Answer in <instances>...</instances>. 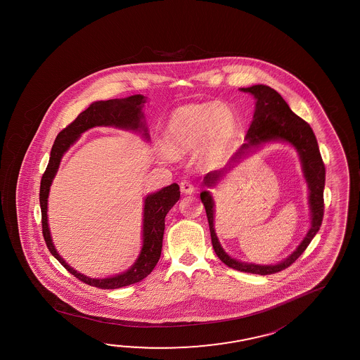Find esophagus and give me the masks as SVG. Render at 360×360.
Returning a JSON list of instances; mask_svg holds the SVG:
<instances>
[{"label": "esophagus", "instance_id": "1", "mask_svg": "<svg viewBox=\"0 0 360 360\" xmlns=\"http://www.w3.org/2000/svg\"><path fill=\"white\" fill-rule=\"evenodd\" d=\"M179 187H181V191L186 193V195H190V193L195 191L193 184H191L190 181H186V179L179 184Z\"/></svg>", "mask_w": 360, "mask_h": 360}]
</instances>
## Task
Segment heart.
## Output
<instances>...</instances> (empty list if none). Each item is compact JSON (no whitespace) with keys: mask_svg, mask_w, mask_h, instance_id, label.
<instances>
[{"mask_svg":"<svg viewBox=\"0 0 360 360\" xmlns=\"http://www.w3.org/2000/svg\"><path fill=\"white\" fill-rule=\"evenodd\" d=\"M236 131V117L229 107L217 103L192 104L176 110L170 118L167 139L176 153L193 149L214 155L224 149Z\"/></svg>","mask_w":360,"mask_h":360,"instance_id":"heart-1","label":"heart"}]
</instances>
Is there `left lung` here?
<instances>
[{
	"label": "left lung",
	"instance_id": "1",
	"mask_svg": "<svg viewBox=\"0 0 360 360\" xmlns=\"http://www.w3.org/2000/svg\"><path fill=\"white\" fill-rule=\"evenodd\" d=\"M242 90L255 95L257 103H256V109L253 115V121L245 135L247 143H243L238 149L237 153L231 156L229 164L238 163L247 154V151H250L253 146H257L259 143H266V141L284 140L292 143V146H295V149L298 150L305 179L309 187L312 226L298 248L278 265L245 264L229 257L217 240L215 229H214V201L211 198L210 193L204 191L201 193V201L206 210L209 226H210L211 242L217 257L220 258L228 267H231L237 271L251 272L258 275H271V274L283 271L294 264L300 257V255L307 250V247L309 245L311 240L319 231V226L322 224V219H323V211H325V204H323L325 164L322 160L319 143L311 126L289 108L288 103L285 102L276 90L266 85H255L251 88H243ZM224 170H212L210 173H207L205 176V184L212 186V184H215L219 179V176H221L224 173Z\"/></svg>",
	"mask_w": 360,
	"mask_h": 360
}]
</instances>
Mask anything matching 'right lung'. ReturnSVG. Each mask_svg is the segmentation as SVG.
Returning a JSON list of instances; mask_svg holds the SVG:
<instances>
[{
  "label": "right lung",
  "mask_w": 360,
  "mask_h": 360,
  "mask_svg": "<svg viewBox=\"0 0 360 360\" xmlns=\"http://www.w3.org/2000/svg\"><path fill=\"white\" fill-rule=\"evenodd\" d=\"M143 103H145V98L140 94L132 95L124 99H110L105 102L93 103L88 109H85L76 117L75 121L70 123L57 135L55 143L51 150L47 168L41 176V191H39L41 233L48 250L71 275H74L82 283L95 286L98 289H118L127 285L135 284L146 278L150 272L154 270L160 258L162 247H163V234L164 228H165L164 219L168 214V211L173 207V205L179 200L181 196L179 186L176 184H170L168 187H164L163 190L158 191L156 193L149 195L145 198L143 245L141 253L129 270L121 275L107 278H91L84 276L82 274L76 272L72 267H70L57 253L51 239L49 228H48V192L58 169L62 155L68 151L72 143H75L77 137L86 129L95 126H115V127L127 129H141L145 131V136L149 137L145 124L141 122L143 118L141 113Z\"/></svg>",
  "instance_id": "right-lung-1"
}]
</instances>
